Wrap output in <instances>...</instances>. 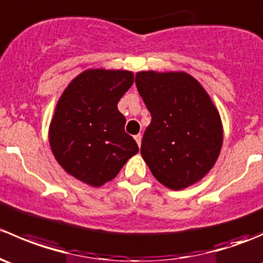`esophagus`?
Returning a JSON list of instances; mask_svg holds the SVG:
<instances>
[{"instance_id":"obj_1","label":"esophagus","mask_w":263,"mask_h":263,"mask_svg":"<svg viewBox=\"0 0 263 263\" xmlns=\"http://www.w3.org/2000/svg\"><path fill=\"white\" fill-rule=\"evenodd\" d=\"M141 139H142V136L140 134L135 136V140H136V142H137V145H139V147L141 146Z\"/></svg>"}]
</instances>
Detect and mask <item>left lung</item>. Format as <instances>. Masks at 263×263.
Wrapping results in <instances>:
<instances>
[{
    "mask_svg": "<svg viewBox=\"0 0 263 263\" xmlns=\"http://www.w3.org/2000/svg\"><path fill=\"white\" fill-rule=\"evenodd\" d=\"M135 82L151 115L141 142L151 173L174 191L195 184L221 150V119L213 100L185 72L141 71Z\"/></svg>",
    "mask_w": 263,
    "mask_h": 263,
    "instance_id": "obj_1",
    "label": "left lung"
}]
</instances>
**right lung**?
<instances>
[{
  "label": "right lung",
  "instance_id": "obj_1",
  "mask_svg": "<svg viewBox=\"0 0 263 263\" xmlns=\"http://www.w3.org/2000/svg\"><path fill=\"white\" fill-rule=\"evenodd\" d=\"M132 84L131 71L86 70L61 95L49 126V144L58 164L79 181L100 187L139 153L117 108Z\"/></svg>",
  "mask_w": 263,
  "mask_h": 263
}]
</instances>
